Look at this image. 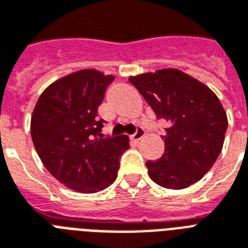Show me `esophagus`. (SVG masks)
I'll list each match as a JSON object with an SVG mask.
<instances>
[{
    "label": "esophagus",
    "instance_id": "1",
    "mask_svg": "<svg viewBox=\"0 0 248 248\" xmlns=\"http://www.w3.org/2000/svg\"><path fill=\"white\" fill-rule=\"evenodd\" d=\"M143 136H144V130L142 129L140 126H138V128H137V130H136V133L130 137V140H133V142H138V140H140Z\"/></svg>",
    "mask_w": 248,
    "mask_h": 248
}]
</instances>
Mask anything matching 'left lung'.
Segmentation results:
<instances>
[{
	"label": "left lung",
	"instance_id": "1",
	"mask_svg": "<svg viewBox=\"0 0 248 248\" xmlns=\"http://www.w3.org/2000/svg\"><path fill=\"white\" fill-rule=\"evenodd\" d=\"M164 128L165 152L146 166L156 184L182 189L199 182L220 155L228 119L213 91L177 69L130 77Z\"/></svg>",
	"mask_w": 248,
	"mask_h": 248
}]
</instances>
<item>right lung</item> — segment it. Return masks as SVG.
I'll return each instance as SVG.
<instances>
[{"mask_svg":"<svg viewBox=\"0 0 248 248\" xmlns=\"http://www.w3.org/2000/svg\"><path fill=\"white\" fill-rule=\"evenodd\" d=\"M112 75L86 69L59 79L41 94L31 123L35 151L59 182L74 191L94 193L118 177L128 137H104L98 106Z\"/></svg>","mask_w":248,"mask_h":248,"instance_id":"1","label":"right lung"}]
</instances>
